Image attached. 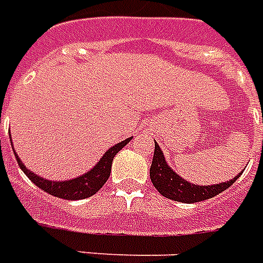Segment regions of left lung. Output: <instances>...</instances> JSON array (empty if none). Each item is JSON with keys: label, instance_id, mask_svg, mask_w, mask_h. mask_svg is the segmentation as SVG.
I'll list each match as a JSON object with an SVG mask.
<instances>
[{"label": "left lung", "instance_id": "8db88e82", "mask_svg": "<svg viewBox=\"0 0 263 263\" xmlns=\"http://www.w3.org/2000/svg\"><path fill=\"white\" fill-rule=\"evenodd\" d=\"M149 175H151V180L154 183V186L162 196L175 200V201L192 204L214 197L217 194H220L221 192L227 190L238 177L242 175V172L234 179H231L230 182L211 184V186L192 184L187 180L182 179L176 172H173L171 166L167 165L165 155L162 152V149L159 148V145L155 142L154 159H152Z\"/></svg>", "mask_w": 263, "mask_h": 263}]
</instances>
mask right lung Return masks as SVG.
<instances>
[{"label": "right lung", "mask_w": 263, "mask_h": 263, "mask_svg": "<svg viewBox=\"0 0 263 263\" xmlns=\"http://www.w3.org/2000/svg\"><path fill=\"white\" fill-rule=\"evenodd\" d=\"M129 141H131V138H126L125 141H121L120 143L114 145L112 148H109L91 171H88L87 173L79 177L70 179V180H62V182H52V180L37 176L33 172L26 169L25 165L22 163V160L20 159V156L15 154V151L14 154L22 172L29 177V180L35 186L42 189L43 192H46V193H49L50 196H54V197L66 198V200H81V198L91 197L92 194H96L100 189L103 187L104 183L108 180L114 156Z\"/></svg>", "instance_id": "right-lung-1"}]
</instances>
